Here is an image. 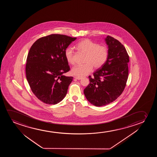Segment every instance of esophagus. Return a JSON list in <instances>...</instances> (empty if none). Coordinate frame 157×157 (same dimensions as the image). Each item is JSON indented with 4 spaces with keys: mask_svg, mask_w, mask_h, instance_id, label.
<instances>
[{
    "mask_svg": "<svg viewBox=\"0 0 157 157\" xmlns=\"http://www.w3.org/2000/svg\"><path fill=\"white\" fill-rule=\"evenodd\" d=\"M75 79H77V80H80V79H82V78L78 77H75Z\"/></svg>",
    "mask_w": 157,
    "mask_h": 157,
    "instance_id": "esophagus-1",
    "label": "esophagus"
}]
</instances>
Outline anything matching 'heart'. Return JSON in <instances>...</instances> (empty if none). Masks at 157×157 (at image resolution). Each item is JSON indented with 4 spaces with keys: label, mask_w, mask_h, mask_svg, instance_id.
I'll list each match as a JSON object with an SVG mask.
<instances>
[{
    "label": "heart",
    "mask_w": 157,
    "mask_h": 157,
    "mask_svg": "<svg viewBox=\"0 0 157 157\" xmlns=\"http://www.w3.org/2000/svg\"><path fill=\"white\" fill-rule=\"evenodd\" d=\"M77 48L86 54L85 63L82 65H77L71 70V73L78 77H83L88 75L92 71L93 67L99 69L103 67L107 61L109 56V49L105 45H100L99 43L90 39H84L78 43ZM65 57L69 64H75L74 52L69 47L65 50Z\"/></svg>",
    "instance_id": "1"
}]
</instances>
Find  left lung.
Instances as JSON below:
<instances>
[{
  "label": "left lung",
  "mask_w": 157,
  "mask_h": 157,
  "mask_svg": "<svg viewBox=\"0 0 157 157\" xmlns=\"http://www.w3.org/2000/svg\"><path fill=\"white\" fill-rule=\"evenodd\" d=\"M105 41L109 49L107 61L93 77H88L90 83L84 90L86 99L97 107L109 104L120 96L129 74V56L124 45L110 36Z\"/></svg>",
  "instance_id": "8db88e82"
}]
</instances>
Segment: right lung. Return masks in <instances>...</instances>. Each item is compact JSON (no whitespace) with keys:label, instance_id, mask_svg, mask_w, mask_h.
Segmentation results:
<instances>
[{"label":"right lung","instance_id":"add662e5","mask_svg":"<svg viewBox=\"0 0 157 157\" xmlns=\"http://www.w3.org/2000/svg\"><path fill=\"white\" fill-rule=\"evenodd\" d=\"M76 39L54 34L40 38L30 48L26 78L33 93L44 103L55 105L67 94L73 77L63 75L70 70L65 50Z\"/></svg>","mask_w":157,"mask_h":157}]
</instances>
